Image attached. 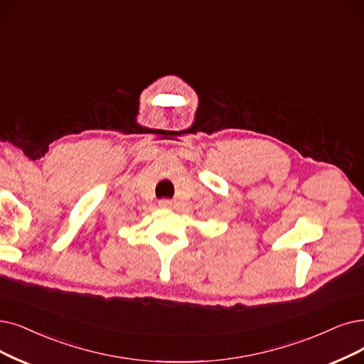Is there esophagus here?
Here are the masks:
<instances>
[{"label": "esophagus", "instance_id": "34e87169", "mask_svg": "<svg viewBox=\"0 0 364 364\" xmlns=\"http://www.w3.org/2000/svg\"><path fill=\"white\" fill-rule=\"evenodd\" d=\"M158 206L161 209H170L173 206V201L171 200H167V198H163L158 201Z\"/></svg>", "mask_w": 364, "mask_h": 364}]
</instances>
